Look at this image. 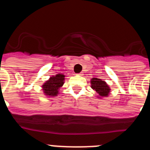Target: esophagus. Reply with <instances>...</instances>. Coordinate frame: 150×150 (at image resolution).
Masks as SVG:
<instances>
[{
  "mask_svg": "<svg viewBox=\"0 0 150 150\" xmlns=\"http://www.w3.org/2000/svg\"><path fill=\"white\" fill-rule=\"evenodd\" d=\"M77 75H79V76H83V73H79V74H78Z\"/></svg>",
  "mask_w": 150,
  "mask_h": 150,
  "instance_id": "esophagus-1",
  "label": "esophagus"
}]
</instances>
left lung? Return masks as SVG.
<instances>
[{
	"instance_id": "1",
	"label": "left lung",
	"mask_w": 150,
	"mask_h": 150,
	"mask_svg": "<svg viewBox=\"0 0 150 150\" xmlns=\"http://www.w3.org/2000/svg\"><path fill=\"white\" fill-rule=\"evenodd\" d=\"M90 83H91V88L95 90L97 93L98 94V98H102L109 95L110 92V88L105 81L98 78H91Z\"/></svg>"
}]
</instances>
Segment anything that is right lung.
<instances>
[{
    "mask_svg": "<svg viewBox=\"0 0 150 150\" xmlns=\"http://www.w3.org/2000/svg\"><path fill=\"white\" fill-rule=\"evenodd\" d=\"M64 77L65 76L64 74H59L51 76L48 80H46L42 85L44 95L47 97H55L59 95V89L64 83Z\"/></svg>",
    "mask_w": 150,
    "mask_h": 150,
    "instance_id": "add662e5",
    "label": "right lung"
}]
</instances>
